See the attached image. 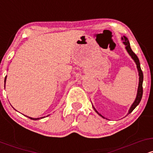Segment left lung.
Returning a JSON list of instances; mask_svg holds the SVG:
<instances>
[{"instance_id":"1","label":"left lung","mask_w":153,"mask_h":153,"mask_svg":"<svg viewBox=\"0 0 153 153\" xmlns=\"http://www.w3.org/2000/svg\"><path fill=\"white\" fill-rule=\"evenodd\" d=\"M122 39L123 40V43L126 46V50L128 52V53L130 54V56L131 57V58L134 60L135 63H136L137 65V68L138 69V72H139V76H140V80H139V86H138V90H137V97H136V99H135L134 102L133 103V104L131 105V108H129V114H130L131 111H132L135 108H136L137 106L140 103V101H141L142 99V97H143V71H142L141 70V68H140V60H139L137 56L135 54V53L134 52H133L132 50H131V47H130V44H129V40H128V39L126 37V36H123L122 37ZM96 112H97L98 114H99V112L97 111H96ZM99 114L101 116V117H102L100 114Z\"/></svg>"}]
</instances>
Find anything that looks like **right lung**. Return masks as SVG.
I'll list each match as a JSON object with an SVG mask.
<instances>
[{
	"mask_svg": "<svg viewBox=\"0 0 153 153\" xmlns=\"http://www.w3.org/2000/svg\"><path fill=\"white\" fill-rule=\"evenodd\" d=\"M6 78H5V80H4V82L5 83H6ZM29 119H33V120H37V119H39L40 118H35V119H34V118H31V117H29ZM43 118V117H42Z\"/></svg>",
	"mask_w": 153,
	"mask_h": 153,
	"instance_id": "1",
	"label": "right lung"
}]
</instances>
